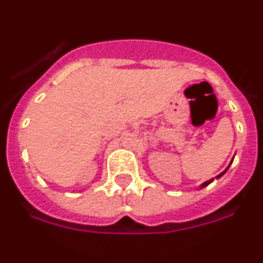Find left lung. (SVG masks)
Segmentation results:
<instances>
[{
	"label": "left lung",
	"instance_id": "left-lung-1",
	"mask_svg": "<svg viewBox=\"0 0 263 263\" xmlns=\"http://www.w3.org/2000/svg\"><path fill=\"white\" fill-rule=\"evenodd\" d=\"M227 168H229V167H227ZM227 168H226V170H224L223 173H220V174H219V175H218V176H217V179H218V178H220V176H222V175H223V174H224V173H226V171H227ZM213 180H214V178H213V179H210V180H207V182H204V183H203V184H202V187H206V186H209V184H210V183H211V182H213Z\"/></svg>",
	"mask_w": 263,
	"mask_h": 263
}]
</instances>
